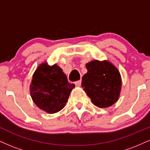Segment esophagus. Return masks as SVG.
Instances as JSON below:
<instances>
[{
	"label": "esophagus",
	"instance_id": "esophagus-1",
	"mask_svg": "<svg viewBox=\"0 0 150 150\" xmlns=\"http://www.w3.org/2000/svg\"><path fill=\"white\" fill-rule=\"evenodd\" d=\"M81 83H82V80H78L75 82V85L77 86V87H80L81 85Z\"/></svg>",
	"mask_w": 150,
	"mask_h": 150
}]
</instances>
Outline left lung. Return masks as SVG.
Returning <instances> with one entry per match:
<instances>
[{"instance_id":"obj_1","label":"left lung","mask_w":150,"mask_h":150,"mask_svg":"<svg viewBox=\"0 0 150 150\" xmlns=\"http://www.w3.org/2000/svg\"><path fill=\"white\" fill-rule=\"evenodd\" d=\"M87 73L82 77V87L92 102L99 108H107L118 100L121 77L118 69L108 61L98 60L86 64Z\"/></svg>"}]
</instances>
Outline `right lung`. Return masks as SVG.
<instances>
[{"mask_svg":"<svg viewBox=\"0 0 150 150\" xmlns=\"http://www.w3.org/2000/svg\"><path fill=\"white\" fill-rule=\"evenodd\" d=\"M74 87L58 65L43 63L34 72L30 89L38 107L48 113H55L65 107Z\"/></svg>","mask_w":150,"mask_h":150,"instance_id":"add662e5","label":"right lung"}]
</instances>
